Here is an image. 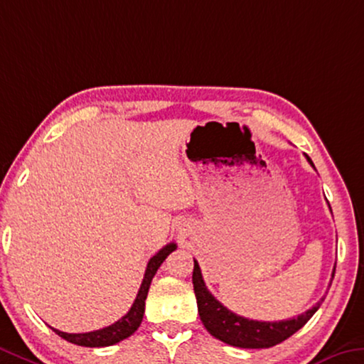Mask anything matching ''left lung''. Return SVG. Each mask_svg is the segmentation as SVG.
<instances>
[{
    "label": "left lung",
    "instance_id": "obj_1",
    "mask_svg": "<svg viewBox=\"0 0 364 364\" xmlns=\"http://www.w3.org/2000/svg\"><path fill=\"white\" fill-rule=\"evenodd\" d=\"M306 159L313 165L308 155ZM333 274H336V269L332 272V279ZM193 285L196 299H198L200 321H203L207 332L215 338L222 340V342L240 348H270L277 343H282L306 324L316 311L319 309L321 303L324 301V298H321V301H317L316 306L308 309L306 313L291 317V319L264 322L241 317L232 313L228 308H225L220 301H217L212 293L207 290L198 261H194Z\"/></svg>",
    "mask_w": 364,
    "mask_h": 364
}]
</instances>
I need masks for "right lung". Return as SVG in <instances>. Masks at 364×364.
<instances>
[{
  "label": "right lung",
  "instance_id": "1",
  "mask_svg": "<svg viewBox=\"0 0 364 364\" xmlns=\"http://www.w3.org/2000/svg\"><path fill=\"white\" fill-rule=\"evenodd\" d=\"M175 250H176V245L168 243L166 246L161 247L157 255L151 257L134 303H132V306L128 313L121 317L119 321L114 322V324L103 327V328H100V331L85 332V333H68V332L58 331V328H53V327H51V331L58 333L61 338H65L71 343L80 345V347H109V345H114V343L121 342V340L131 337L142 322L144 311H146V298H147L149 287H151L154 275L157 274L159 267L161 265V262L165 261L166 256H168L170 252H173Z\"/></svg>",
  "mask_w": 364,
  "mask_h": 364
}]
</instances>
